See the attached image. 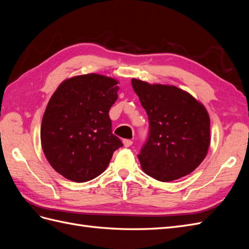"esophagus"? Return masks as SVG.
Wrapping results in <instances>:
<instances>
[{
	"mask_svg": "<svg viewBox=\"0 0 249 249\" xmlns=\"http://www.w3.org/2000/svg\"><path fill=\"white\" fill-rule=\"evenodd\" d=\"M124 145L125 146V147H130L132 144H133V141L132 140H130V139H124Z\"/></svg>",
	"mask_w": 249,
	"mask_h": 249,
	"instance_id": "1",
	"label": "esophagus"
}]
</instances>
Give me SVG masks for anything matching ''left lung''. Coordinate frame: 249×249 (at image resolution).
Listing matches in <instances>:
<instances>
[{"mask_svg":"<svg viewBox=\"0 0 249 249\" xmlns=\"http://www.w3.org/2000/svg\"><path fill=\"white\" fill-rule=\"evenodd\" d=\"M149 120V135L138 159L147 176L170 182L188 176L210 146V116L189 92L173 85L132 79Z\"/></svg>","mask_w":249,"mask_h":249,"instance_id":"left-lung-1","label":"left lung"}]
</instances>
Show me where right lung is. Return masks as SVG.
<instances>
[{
	"label": "right lung",
	"mask_w": 249,
	"mask_h": 249,
	"mask_svg": "<svg viewBox=\"0 0 249 249\" xmlns=\"http://www.w3.org/2000/svg\"><path fill=\"white\" fill-rule=\"evenodd\" d=\"M117 84L103 74H81L64 80L53 93L41 122V147L65 178L84 183L99 177L123 146L112 134L109 117Z\"/></svg>",
	"instance_id": "add662e5"
}]
</instances>
